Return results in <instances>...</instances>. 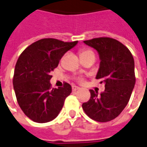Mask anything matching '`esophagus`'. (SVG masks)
<instances>
[{
    "instance_id": "obj_1",
    "label": "esophagus",
    "mask_w": 147,
    "mask_h": 147,
    "mask_svg": "<svg viewBox=\"0 0 147 147\" xmlns=\"http://www.w3.org/2000/svg\"><path fill=\"white\" fill-rule=\"evenodd\" d=\"M71 88H72V90H73V91H76V90H79L80 89L79 87H78V86H76V85H72Z\"/></svg>"
}]
</instances>
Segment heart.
Instances as JSON below:
<instances>
[{"label": "heart", "mask_w": 147, "mask_h": 147, "mask_svg": "<svg viewBox=\"0 0 147 147\" xmlns=\"http://www.w3.org/2000/svg\"><path fill=\"white\" fill-rule=\"evenodd\" d=\"M90 52H92V51H89V50H82V51H81V53H80V55L84 54V53H90ZM78 81H79V82H82V78H79V79H78Z\"/></svg>", "instance_id": "b5f03b06"}]
</instances>
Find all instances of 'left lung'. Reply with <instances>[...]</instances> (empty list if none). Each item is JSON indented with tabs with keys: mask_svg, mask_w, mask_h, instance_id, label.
<instances>
[{
	"mask_svg": "<svg viewBox=\"0 0 147 147\" xmlns=\"http://www.w3.org/2000/svg\"><path fill=\"white\" fill-rule=\"evenodd\" d=\"M84 42L96 49L100 55L96 78L105 84V90L98 95L90 90V100L82 104V108L94 121H112L127 106L135 84L133 56L127 47L112 38L101 37Z\"/></svg>",
	"mask_w": 147,
	"mask_h": 147,
	"instance_id": "obj_1",
	"label": "left lung"
}]
</instances>
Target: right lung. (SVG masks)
<instances>
[{"label":"right lung","instance_id":"1","mask_svg":"<svg viewBox=\"0 0 147 147\" xmlns=\"http://www.w3.org/2000/svg\"><path fill=\"white\" fill-rule=\"evenodd\" d=\"M78 40L64 42L55 38H43L26 47L20 54L14 70L13 84L18 104L25 115L33 121H52L62 109L71 92L65 82L63 87L52 88L51 71Z\"/></svg>","mask_w":147,"mask_h":147}]
</instances>
